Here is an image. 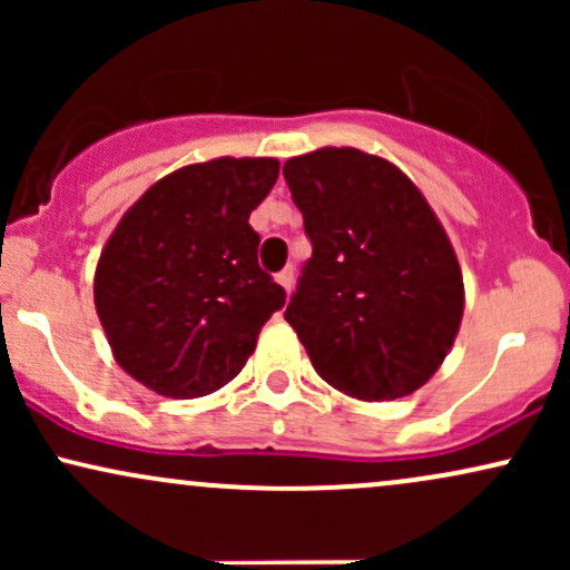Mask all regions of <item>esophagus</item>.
I'll return each mask as SVG.
<instances>
[{
    "instance_id": "esophagus-1",
    "label": "esophagus",
    "mask_w": 570,
    "mask_h": 570,
    "mask_svg": "<svg viewBox=\"0 0 570 570\" xmlns=\"http://www.w3.org/2000/svg\"><path fill=\"white\" fill-rule=\"evenodd\" d=\"M276 281H278L281 286H284L286 294H292V289H294V267L292 265L284 267V271H281L278 276H276Z\"/></svg>"
}]
</instances>
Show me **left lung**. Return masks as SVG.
<instances>
[{
	"label": "left lung",
	"mask_w": 570,
	"mask_h": 570,
	"mask_svg": "<svg viewBox=\"0 0 570 570\" xmlns=\"http://www.w3.org/2000/svg\"><path fill=\"white\" fill-rule=\"evenodd\" d=\"M311 259L284 318L313 370L348 396H407L448 356L463 278L417 187L389 160L326 147L284 163Z\"/></svg>",
	"instance_id": "left-lung-1"
}]
</instances>
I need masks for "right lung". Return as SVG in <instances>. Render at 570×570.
<instances>
[{
  "label": "right lung",
  "mask_w": 570,
  "mask_h": 570,
  "mask_svg": "<svg viewBox=\"0 0 570 570\" xmlns=\"http://www.w3.org/2000/svg\"><path fill=\"white\" fill-rule=\"evenodd\" d=\"M278 179L273 158L179 168L122 217L96 271V311L122 370L155 394L230 383L286 303L257 263L248 214Z\"/></svg>",
  "instance_id": "right-lung-1"
}]
</instances>
